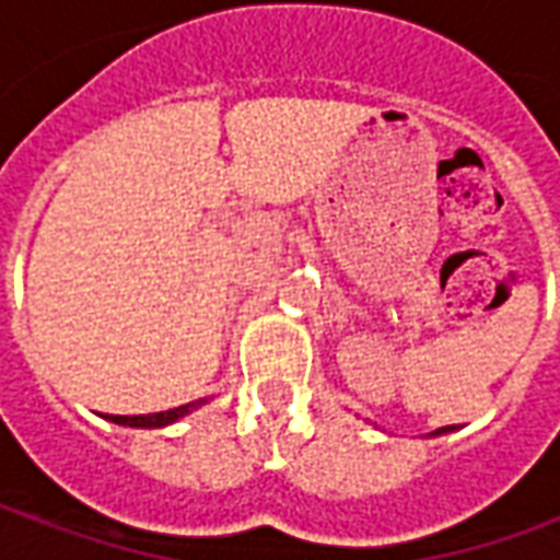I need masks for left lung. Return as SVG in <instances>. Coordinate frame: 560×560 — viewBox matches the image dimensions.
I'll return each mask as SVG.
<instances>
[{
	"instance_id": "8db88e82",
	"label": "left lung",
	"mask_w": 560,
	"mask_h": 560,
	"mask_svg": "<svg viewBox=\"0 0 560 560\" xmlns=\"http://www.w3.org/2000/svg\"><path fill=\"white\" fill-rule=\"evenodd\" d=\"M453 432V425H444V429H434V432H429V438H438V434H446Z\"/></svg>"
}]
</instances>
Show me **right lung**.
Instances as JSON below:
<instances>
[{"mask_svg":"<svg viewBox=\"0 0 560 560\" xmlns=\"http://www.w3.org/2000/svg\"><path fill=\"white\" fill-rule=\"evenodd\" d=\"M200 405H207V399L188 401V405H179V408H171V411L147 413V417H107V420L116 422V425H128V429H164V425H173L176 420L197 411Z\"/></svg>","mask_w":560,"mask_h":560,"instance_id":"add662e5","label":"right lung"}]
</instances>
